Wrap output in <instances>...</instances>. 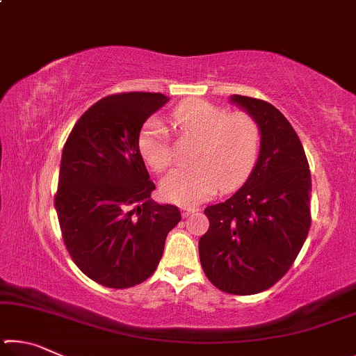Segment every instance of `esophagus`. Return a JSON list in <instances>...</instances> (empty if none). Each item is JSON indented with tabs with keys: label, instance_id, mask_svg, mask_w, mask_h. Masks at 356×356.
Returning <instances> with one entry per match:
<instances>
[{
	"label": "esophagus",
	"instance_id": "34e87169",
	"mask_svg": "<svg viewBox=\"0 0 356 356\" xmlns=\"http://www.w3.org/2000/svg\"><path fill=\"white\" fill-rule=\"evenodd\" d=\"M197 210H200V209H196V207H184L182 209V216H184V218H186V216L193 215L195 212H197Z\"/></svg>",
	"mask_w": 356,
	"mask_h": 356
}]
</instances>
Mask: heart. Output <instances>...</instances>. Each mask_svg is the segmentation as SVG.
I'll list each match as a JSON object with an SVG mask.
<instances>
[{
	"label": "heart",
	"mask_w": 356,
	"mask_h": 356,
	"mask_svg": "<svg viewBox=\"0 0 356 356\" xmlns=\"http://www.w3.org/2000/svg\"><path fill=\"white\" fill-rule=\"evenodd\" d=\"M180 135L200 140L193 150V166L180 168L161 180V195L180 206H196L220 188L232 190L250 176L261 149V127L246 113L229 114L206 100H186L171 113ZM138 147L155 172L172 165L170 129L159 118L149 119L138 138Z\"/></svg>",
	"instance_id": "obj_1"
}]
</instances>
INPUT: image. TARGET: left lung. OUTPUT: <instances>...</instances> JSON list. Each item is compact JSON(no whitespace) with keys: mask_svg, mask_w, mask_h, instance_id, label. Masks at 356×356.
<instances>
[{"mask_svg":"<svg viewBox=\"0 0 356 356\" xmlns=\"http://www.w3.org/2000/svg\"><path fill=\"white\" fill-rule=\"evenodd\" d=\"M231 102L257 120L261 150L242 188L204 210L210 226L200 238V259L220 291L252 295L287 273L308 237L311 172L300 138L280 110L246 95H231Z\"/></svg>","mask_w":356,"mask_h":356,"instance_id":"left-lung-1","label":"left lung"}]
</instances>
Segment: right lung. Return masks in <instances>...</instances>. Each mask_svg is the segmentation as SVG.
I'll use <instances>...</instances> for the list:
<instances>
[{
    "mask_svg": "<svg viewBox=\"0 0 356 356\" xmlns=\"http://www.w3.org/2000/svg\"><path fill=\"white\" fill-rule=\"evenodd\" d=\"M170 97L124 92L99 100L64 144L55 207L72 261L99 284L146 281L180 210L150 200L155 185L138 147L143 124Z\"/></svg>",
    "mask_w": 356,
    "mask_h": 356,
    "instance_id": "add662e5",
    "label": "right lung"
}]
</instances>
